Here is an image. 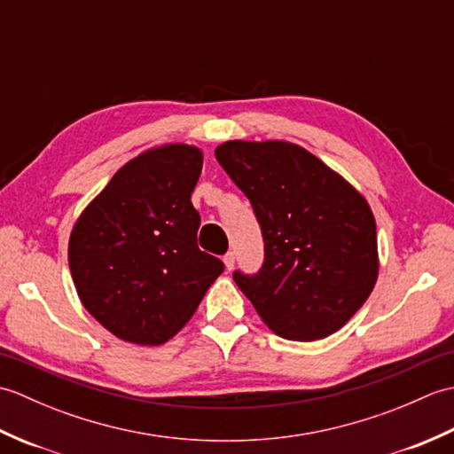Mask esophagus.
<instances>
[{"label":"esophagus","instance_id":"1","mask_svg":"<svg viewBox=\"0 0 454 454\" xmlns=\"http://www.w3.org/2000/svg\"><path fill=\"white\" fill-rule=\"evenodd\" d=\"M224 265H226V271H232L234 265H236V255H234V252H228V254L224 255Z\"/></svg>","mask_w":454,"mask_h":454}]
</instances>
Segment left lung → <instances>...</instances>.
I'll return each instance as SVG.
<instances>
[{
  "label": "left lung",
  "instance_id": "1",
  "mask_svg": "<svg viewBox=\"0 0 454 454\" xmlns=\"http://www.w3.org/2000/svg\"><path fill=\"white\" fill-rule=\"evenodd\" d=\"M215 156L262 226V271L234 281L271 330L294 341L335 333L379 277L369 202L340 173L285 140H228Z\"/></svg>",
  "mask_w": 454,
  "mask_h": 454
}]
</instances>
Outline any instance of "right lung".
Returning <instances> with one entry per match:
<instances>
[{
    "instance_id": "obj_1",
    "label": "right lung",
    "mask_w": 454,
    "mask_h": 454,
    "mask_svg": "<svg viewBox=\"0 0 454 454\" xmlns=\"http://www.w3.org/2000/svg\"><path fill=\"white\" fill-rule=\"evenodd\" d=\"M200 169L197 146L146 150L114 173L74 224L67 262L75 291L122 341L171 340L224 271L197 246L200 216L191 192Z\"/></svg>"
}]
</instances>
